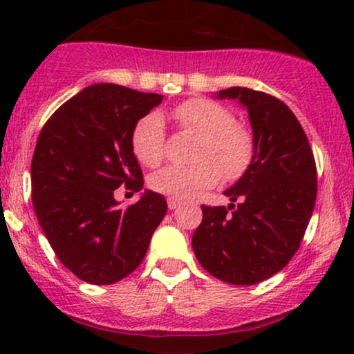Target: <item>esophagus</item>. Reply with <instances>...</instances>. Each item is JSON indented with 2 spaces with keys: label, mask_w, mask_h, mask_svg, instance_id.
<instances>
[{
  "label": "esophagus",
  "mask_w": 354,
  "mask_h": 354,
  "mask_svg": "<svg viewBox=\"0 0 354 354\" xmlns=\"http://www.w3.org/2000/svg\"><path fill=\"white\" fill-rule=\"evenodd\" d=\"M180 206V201L174 200V198H168V208L169 209H176Z\"/></svg>",
  "instance_id": "esophagus-1"
}]
</instances>
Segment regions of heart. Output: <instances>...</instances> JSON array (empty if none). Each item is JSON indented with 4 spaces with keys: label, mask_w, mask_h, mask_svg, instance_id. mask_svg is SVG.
<instances>
[{
    "label": "heart",
    "mask_w": 354,
    "mask_h": 354,
    "mask_svg": "<svg viewBox=\"0 0 354 354\" xmlns=\"http://www.w3.org/2000/svg\"><path fill=\"white\" fill-rule=\"evenodd\" d=\"M173 118L181 128L203 136L198 149L200 163L160 169L149 180L154 191L188 200L216 185L221 171L226 178H238L246 171L253 158V138L245 126L234 123L228 108L206 98H191L173 109ZM131 148L138 161L148 168H156L163 161L166 131L160 113H148L138 121L131 133Z\"/></svg>",
    "instance_id": "b5f03b06"
}]
</instances>
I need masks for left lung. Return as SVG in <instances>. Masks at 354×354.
Listing matches in <instances>:
<instances>
[{
	"instance_id": "obj_1",
	"label": "left lung",
	"mask_w": 354,
	"mask_h": 354,
	"mask_svg": "<svg viewBox=\"0 0 354 354\" xmlns=\"http://www.w3.org/2000/svg\"><path fill=\"white\" fill-rule=\"evenodd\" d=\"M216 95L248 109L253 158L245 174L225 191L228 208L201 206L203 221L191 245L214 278L256 284L281 271L298 251L315 209V156L306 133L283 101L241 86ZM233 201H239L236 207Z\"/></svg>"
}]
</instances>
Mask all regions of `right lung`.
Here are the masks:
<instances>
[{
    "label": "right lung",
    "mask_w": 354,
    "mask_h": 354,
    "mask_svg": "<svg viewBox=\"0 0 354 354\" xmlns=\"http://www.w3.org/2000/svg\"><path fill=\"white\" fill-rule=\"evenodd\" d=\"M163 101L113 83L81 89L53 113L31 161L36 218L56 256L91 284H113L143 261L166 200L145 189L140 201L118 208L115 189H143L131 133Z\"/></svg>",
    "instance_id": "obj_1"
}]
</instances>
